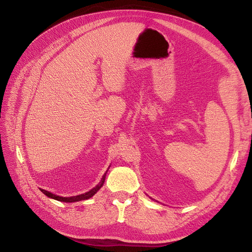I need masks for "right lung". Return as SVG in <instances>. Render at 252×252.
Returning a JSON list of instances; mask_svg holds the SVG:
<instances>
[{
	"instance_id": "add662e5",
	"label": "right lung",
	"mask_w": 252,
	"mask_h": 252,
	"mask_svg": "<svg viewBox=\"0 0 252 252\" xmlns=\"http://www.w3.org/2000/svg\"><path fill=\"white\" fill-rule=\"evenodd\" d=\"M105 181V176L102 178L101 182L97 185V186L94 188L90 190L89 192L85 193V194H82V195H77V196H73V197H60V196H57L55 194H52L46 190H43L41 189V191L48 197L50 198H53V199L55 200H58V201H62V202H75V201H81V200H86V199H89V198H91L92 196H94L98 191L99 189L103 186V183Z\"/></svg>"
}]
</instances>
